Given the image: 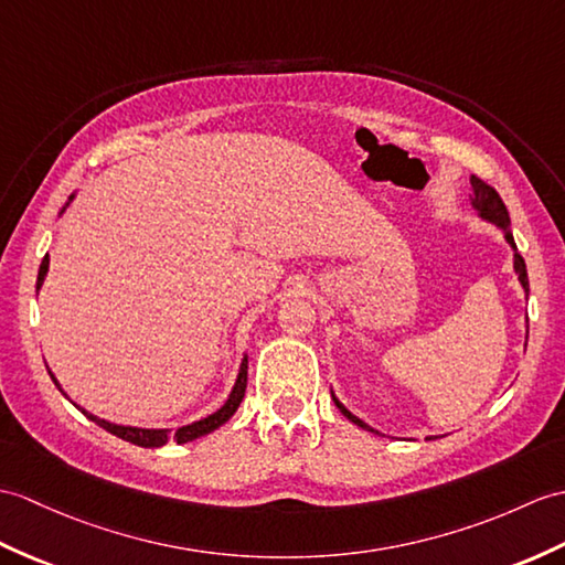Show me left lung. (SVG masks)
<instances>
[{"label":"left lung","mask_w":565,"mask_h":565,"mask_svg":"<svg viewBox=\"0 0 565 565\" xmlns=\"http://www.w3.org/2000/svg\"><path fill=\"white\" fill-rule=\"evenodd\" d=\"M469 185H471V206L477 209L479 216L491 221V223H495L498 228H503L505 241H508L510 247H513V250H515V255H513V267H515L518 279H520V284H522V288H524V294H530L527 267H524V259H522V255L518 253L515 241H513V233H510V216H508V209H505V204H503V200H501V194H498L491 185H487V182H483V180H479L477 175H471ZM527 332H530V330H527ZM332 399H334V404H337V409L342 412L351 424H356V426H361V428H365V430H371V433H377V430L371 428L369 424H363L359 416H353V414L347 409V406L334 397V392H332ZM428 440H430V438H428Z\"/></svg>","instance_id":"1"}]
</instances>
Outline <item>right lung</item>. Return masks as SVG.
Wrapping results in <instances>:
<instances>
[{
    "label": "right lung",
    "instance_id": "add662e5",
    "mask_svg": "<svg viewBox=\"0 0 565 565\" xmlns=\"http://www.w3.org/2000/svg\"><path fill=\"white\" fill-rule=\"evenodd\" d=\"M72 200H74V194L70 196V202H72ZM70 202L62 206V212L70 206ZM62 212H60V214H62ZM47 267H50V257L45 255L41 269H38V284H35V288L43 286ZM47 373H50V371H47ZM50 377H52V383H55V385L60 387L57 377L52 375V373H50ZM245 387H247V356H243L238 377H235V385H233V390H231V395H228L226 404H223L221 409H216L214 414H209L206 418H200V422H194V424H190V426H182V428H178V430H170V428L117 426V424L105 422V418H98V416H94V414H88L86 409H82V406H78V409H82V414H86V418H90V422L98 424L100 428H105L108 433H113V436H117V438H122V440H127V443H135V445H139V448H161V445H166L168 440L190 443V440H194V438H202V436H206V433H212V430H216L218 426L226 424L228 418L235 414V409H238V406H241V402H243V397H245ZM60 390H62V387H60Z\"/></svg>",
    "mask_w": 565,
    "mask_h": 565
}]
</instances>
